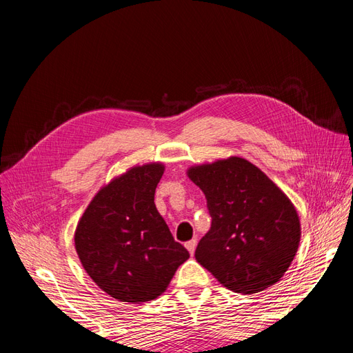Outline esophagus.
<instances>
[{"label": "esophagus", "instance_id": "obj_1", "mask_svg": "<svg viewBox=\"0 0 353 353\" xmlns=\"http://www.w3.org/2000/svg\"><path fill=\"white\" fill-rule=\"evenodd\" d=\"M196 245H197V240H196V239H193V240H190V241L185 243V248H187V250H188L191 254L194 253Z\"/></svg>", "mask_w": 353, "mask_h": 353}]
</instances>
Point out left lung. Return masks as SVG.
Instances as JSON below:
<instances>
[{
    "label": "left lung",
    "instance_id": "8db88e82",
    "mask_svg": "<svg viewBox=\"0 0 353 353\" xmlns=\"http://www.w3.org/2000/svg\"><path fill=\"white\" fill-rule=\"evenodd\" d=\"M187 175L205 193L212 216L197 262L236 293H258L280 281L302 236L284 191L239 156L190 166Z\"/></svg>",
    "mask_w": 353,
    "mask_h": 353
}]
</instances>
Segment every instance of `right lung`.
<instances>
[{"instance_id": "add662e5", "label": "right lung", "mask_w": 353, "mask_h": 353, "mask_svg": "<svg viewBox=\"0 0 353 353\" xmlns=\"http://www.w3.org/2000/svg\"><path fill=\"white\" fill-rule=\"evenodd\" d=\"M165 165L132 166L103 185L74 230L83 270L121 302L144 303L168 288L190 253L174 240L154 205Z\"/></svg>"}]
</instances>
